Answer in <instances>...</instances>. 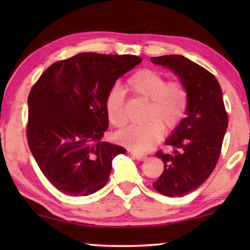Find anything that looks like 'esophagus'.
Instances as JSON below:
<instances>
[{"instance_id":"obj_1","label":"esophagus","mask_w":250,"mask_h":250,"mask_svg":"<svg viewBox=\"0 0 250 250\" xmlns=\"http://www.w3.org/2000/svg\"><path fill=\"white\" fill-rule=\"evenodd\" d=\"M130 154L133 156V158H135L137 160H139V161H143V160H146V155H143V154H139V153H135V152H133V151H130Z\"/></svg>"}]
</instances>
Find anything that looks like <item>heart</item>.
<instances>
[{"instance_id":"b5f03b06","label":"heart","mask_w":250,"mask_h":250,"mask_svg":"<svg viewBox=\"0 0 250 250\" xmlns=\"http://www.w3.org/2000/svg\"><path fill=\"white\" fill-rule=\"evenodd\" d=\"M125 89L134 97L147 101L140 125H131L117 133L121 145L135 152L153 149L163 137V130L173 131L186 116L189 103L188 90L180 80H168L152 69H139L130 76ZM104 108L110 124L122 128L126 125L125 95L118 88H111L104 99Z\"/></svg>"}]
</instances>
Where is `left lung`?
<instances>
[{
    "mask_svg": "<svg viewBox=\"0 0 250 250\" xmlns=\"http://www.w3.org/2000/svg\"><path fill=\"white\" fill-rule=\"evenodd\" d=\"M180 76L188 90L186 118L167 141L174 146L170 154L162 150L155 156L163 160L164 170L153 188L162 195L182 197L208 179L221 155L228 125L222 88L215 76L182 55L151 57Z\"/></svg>",
    "mask_w": 250,
    "mask_h": 250,
    "instance_id": "left-lung-1",
    "label": "left lung"
}]
</instances>
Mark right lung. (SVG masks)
<instances>
[{
  "label": "right lung",
  "instance_id": "right-lung-1",
  "mask_svg": "<svg viewBox=\"0 0 250 250\" xmlns=\"http://www.w3.org/2000/svg\"><path fill=\"white\" fill-rule=\"evenodd\" d=\"M141 62L135 55L80 53L54 62L34 83L28 146L58 191L86 196L107 184L112 160L126 150L100 141L109 125L104 99L116 80Z\"/></svg>",
  "mask_w": 250,
  "mask_h": 250
}]
</instances>
